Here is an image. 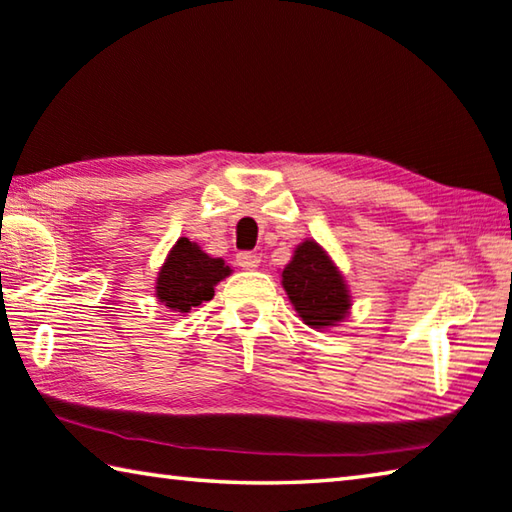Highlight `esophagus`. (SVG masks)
<instances>
[{"mask_svg": "<svg viewBox=\"0 0 512 512\" xmlns=\"http://www.w3.org/2000/svg\"><path fill=\"white\" fill-rule=\"evenodd\" d=\"M259 262H262V259H259L255 253H239L237 255V264L244 268V271H255Z\"/></svg>", "mask_w": 512, "mask_h": 512, "instance_id": "1", "label": "esophagus"}]
</instances>
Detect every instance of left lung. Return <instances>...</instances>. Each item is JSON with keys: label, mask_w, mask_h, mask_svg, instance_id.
I'll use <instances>...</instances> for the list:
<instances>
[{"label": "left lung", "mask_w": 512, "mask_h": 512, "mask_svg": "<svg viewBox=\"0 0 512 512\" xmlns=\"http://www.w3.org/2000/svg\"><path fill=\"white\" fill-rule=\"evenodd\" d=\"M282 286L297 315L311 329L336 327L349 315L351 295L345 277L318 241L306 239L295 248L282 271Z\"/></svg>", "instance_id": "left-lung-1"}]
</instances>
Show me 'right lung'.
I'll use <instances>...</instances> for the list:
<instances>
[{
    "instance_id": "1",
    "label": "right lung",
    "mask_w": 512,
    "mask_h": 512,
    "mask_svg": "<svg viewBox=\"0 0 512 512\" xmlns=\"http://www.w3.org/2000/svg\"><path fill=\"white\" fill-rule=\"evenodd\" d=\"M230 273L224 259L210 257L194 241L181 237L156 277V297L170 311L190 313L192 306L212 300L215 286Z\"/></svg>"
}]
</instances>
